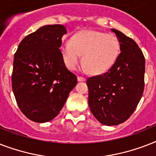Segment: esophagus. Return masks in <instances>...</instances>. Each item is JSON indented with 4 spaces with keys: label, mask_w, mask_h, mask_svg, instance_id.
Masks as SVG:
<instances>
[{
    "label": "esophagus",
    "mask_w": 156,
    "mask_h": 156,
    "mask_svg": "<svg viewBox=\"0 0 156 156\" xmlns=\"http://www.w3.org/2000/svg\"><path fill=\"white\" fill-rule=\"evenodd\" d=\"M78 82H84V81H86V78L81 77V76H78Z\"/></svg>",
    "instance_id": "esophagus-1"
}]
</instances>
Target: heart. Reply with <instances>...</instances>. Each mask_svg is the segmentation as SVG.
<instances>
[{"mask_svg": "<svg viewBox=\"0 0 156 156\" xmlns=\"http://www.w3.org/2000/svg\"><path fill=\"white\" fill-rule=\"evenodd\" d=\"M120 49V41L116 35L94 30L78 31L61 46L64 62L69 69L77 68L83 54L85 68L94 74L108 70L117 60Z\"/></svg>", "mask_w": 156, "mask_h": 156, "instance_id": "1", "label": "heart"}]
</instances>
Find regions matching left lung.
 <instances>
[{
	"label": "left lung",
	"instance_id": "1",
	"mask_svg": "<svg viewBox=\"0 0 156 156\" xmlns=\"http://www.w3.org/2000/svg\"><path fill=\"white\" fill-rule=\"evenodd\" d=\"M111 30L120 41L121 53L108 71L87 81L90 111L109 126L123 123L134 112L143 96L145 74V58L135 41Z\"/></svg>",
	"mask_w": 156,
	"mask_h": 156
}]
</instances>
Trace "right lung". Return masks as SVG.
<instances>
[{
  "instance_id": "obj_1",
  "label": "right lung",
  "mask_w": 156,
  "mask_h": 156,
  "mask_svg": "<svg viewBox=\"0 0 156 156\" xmlns=\"http://www.w3.org/2000/svg\"><path fill=\"white\" fill-rule=\"evenodd\" d=\"M63 25H47L26 36L14 54L12 89L23 113L44 123L59 114L77 84L66 68L60 48Z\"/></svg>"
}]
</instances>
